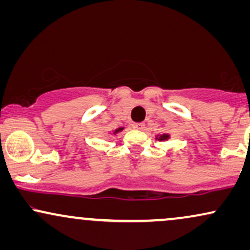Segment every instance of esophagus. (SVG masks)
<instances>
[{
	"mask_svg": "<svg viewBox=\"0 0 250 250\" xmlns=\"http://www.w3.org/2000/svg\"><path fill=\"white\" fill-rule=\"evenodd\" d=\"M133 127L135 128V129H137V130H143V129L146 128V125L145 123H134L133 125Z\"/></svg>",
	"mask_w": 250,
	"mask_h": 250,
	"instance_id": "obj_1",
	"label": "esophagus"
}]
</instances>
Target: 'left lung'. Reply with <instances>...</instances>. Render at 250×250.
<instances>
[{
    "label": "left lung",
    "instance_id": "1",
    "mask_svg": "<svg viewBox=\"0 0 250 250\" xmlns=\"http://www.w3.org/2000/svg\"><path fill=\"white\" fill-rule=\"evenodd\" d=\"M156 139L159 140V141H166V140L169 139V135L168 134H162V135H160V136H157Z\"/></svg>",
    "mask_w": 250,
    "mask_h": 250
}]
</instances>
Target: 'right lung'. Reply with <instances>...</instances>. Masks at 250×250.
<instances>
[{"label":"right lung","mask_w":250,"mask_h":250,"mask_svg":"<svg viewBox=\"0 0 250 250\" xmlns=\"http://www.w3.org/2000/svg\"><path fill=\"white\" fill-rule=\"evenodd\" d=\"M123 130V127L122 128H117L116 129V130L115 131H114V135H115V134H117V133H120V131H122Z\"/></svg>","instance_id":"right-lung-1"}]
</instances>
